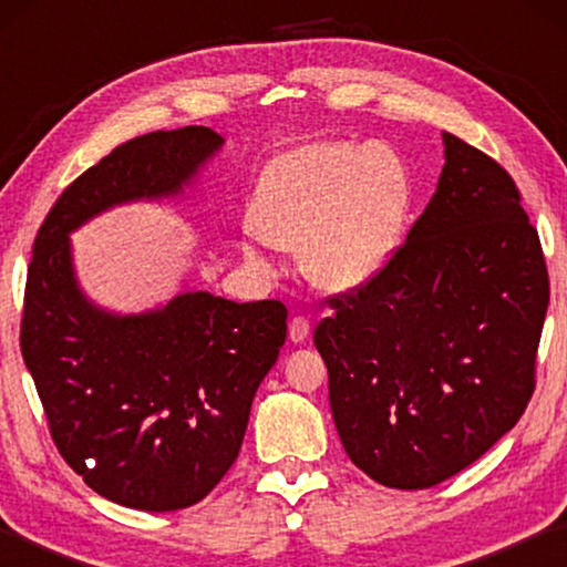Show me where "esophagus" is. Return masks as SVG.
I'll list each match as a JSON object with an SVG mask.
<instances>
[{"instance_id":"34e87169","label":"esophagus","mask_w":567,"mask_h":567,"mask_svg":"<svg viewBox=\"0 0 567 567\" xmlns=\"http://www.w3.org/2000/svg\"><path fill=\"white\" fill-rule=\"evenodd\" d=\"M307 338H310V320L302 318V315H297V318L290 320V340L305 342Z\"/></svg>"}]
</instances>
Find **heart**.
Listing matches in <instances>:
<instances>
[{"label": "heart", "mask_w": 567, "mask_h": 567, "mask_svg": "<svg viewBox=\"0 0 567 567\" xmlns=\"http://www.w3.org/2000/svg\"><path fill=\"white\" fill-rule=\"evenodd\" d=\"M408 203V169L390 147L307 142L257 179L243 255L265 272L270 247L300 249L302 272L320 290H358L392 257Z\"/></svg>", "instance_id": "obj_1"}]
</instances>
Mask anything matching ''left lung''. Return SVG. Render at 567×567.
Wrapping results in <instances>:
<instances>
[{
	"label": "left lung",
	"mask_w": 567,
	"mask_h": 567,
	"mask_svg": "<svg viewBox=\"0 0 567 567\" xmlns=\"http://www.w3.org/2000/svg\"><path fill=\"white\" fill-rule=\"evenodd\" d=\"M425 213L380 275L315 328L344 453L422 491L485 455L527 408L550 282L513 177L443 132Z\"/></svg>",
	"instance_id": "1"
}]
</instances>
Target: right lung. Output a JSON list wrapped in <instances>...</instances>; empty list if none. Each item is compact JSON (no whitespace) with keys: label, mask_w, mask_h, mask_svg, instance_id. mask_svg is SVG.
I'll return each instance as SVG.
<instances>
[{"label":"right lung","mask_w":567,"mask_h":567,"mask_svg":"<svg viewBox=\"0 0 567 567\" xmlns=\"http://www.w3.org/2000/svg\"><path fill=\"white\" fill-rule=\"evenodd\" d=\"M223 142L209 127L124 142L62 192L34 239L24 364L66 465L124 507L182 511L225 477L287 307L179 292L150 312H107L76 285L70 233L114 205L177 197Z\"/></svg>","instance_id":"add662e5"}]
</instances>
